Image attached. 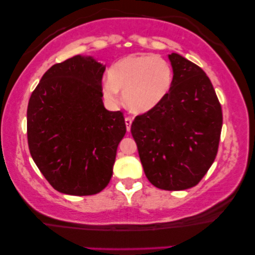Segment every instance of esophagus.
Segmentation results:
<instances>
[{
  "label": "esophagus",
  "instance_id": "34e87169",
  "mask_svg": "<svg viewBox=\"0 0 255 255\" xmlns=\"http://www.w3.org/2000/svg\"><path fill=\"white\" fill-rule=\"evenodd\" d=\"M132 118L131 117H127L125 118V124H127V130L130 132V130H131V124H132Z\"/></svg>",
  "mask_w": 255,
  "mask_h": 255
}]
</instances>
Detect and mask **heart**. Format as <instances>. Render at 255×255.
I'll list each match as a JSON object with an SVG mask.
<instances>
[{"label": "heart", "instance_id": "b5f03b06", "mask_svg": "<svg viewBox=\"0 0 255 255\" xmlns=\"http://www.w3.org/2000/svg\"><path fill=\"white\" fill-rule=\"evenodd\" d=\"M173 81V68L165 59L154 54H134L111 66L102 90L110 102H117L121 90L125 106L132 113L145 114L168 96Z\"/></svg>", "mask_w": 255, "mask_h": 255}]
</instances>
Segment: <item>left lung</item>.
I'll list each match as a JSON object with an SVG mask.
<instances>
[{
    "label": "left lung",
    "instance_id": "8db88e82",
    "mask_svg": "<svg viewBox=\"0 0 255 255\" xmlns=\"http://www.w3.org/2000/svg\"><path fill=\"white\" fill-rule=\"evenodd\" d=\"M174 81L168 96L131 125L145 175L163 190L200 182L217 155L223 114L210 79L182 55H168Z\"/></svg>",
    "mask_w": 255,
    "mask_h": 255
}]
</instances>
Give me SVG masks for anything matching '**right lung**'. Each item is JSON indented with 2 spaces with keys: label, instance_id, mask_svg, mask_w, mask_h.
I'll list each match as a JSON object with an SVG mask.
<instances>
[{
  "label": "right lung",
  "instance_id": "obj_1",
  "mask_svg": "<svg viewBox=\"0 0 255 255\" xmlns=\"http://www.w3.org/2000/svg\"><path fill=\"white\" fill-rule=\"evenodd\" d=\"M106 66L75 57L52 66L31 94L27 144L34 163L59 193L87 196L102 191L113 176L127 132L122 111L103 106Z\"/></svg>",
  "mask_w": 255,
  "mask_h": 255
}]
</instances>
